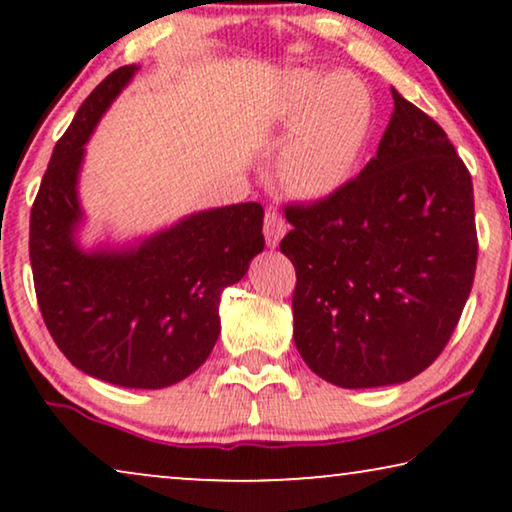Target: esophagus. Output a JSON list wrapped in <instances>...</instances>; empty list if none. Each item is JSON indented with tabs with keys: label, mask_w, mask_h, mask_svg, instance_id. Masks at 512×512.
<instances>
[{
	"label": "esophagus",
	"mask_w": 512,
	"mask_h": 512,
	"mask_svg": "<svg viewBox=\"0 0 512 512\" xmlns=\"http://www.w3.org/2000/svg\"><path fill=\"white\" fill-rule=\"evenodd\" d=\"M263 233H265V242H268V247H277L279 240L284 237L286 221H284V216L277 212V209H268V212H265Z\"/></svg>",
	"instance_id": "esophagus-1"
}]
</instances>
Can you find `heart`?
<instances>
[{
    "instance_id": "heart-1",
    "label": "heart",
    "mask_w": 512,
    "mask_h": 512,
    "mask_svg": "<svg viewBox=\"0 0 512 512\" xmlns=\"http://www.w3.org/2000/svg\"><path fill=\"white\" fill-rule=\"evenodd\" d=\"M289 121L298 123L279 160L286 186L324 198L352 177L368 139L373 100L352 74H296L289 90Z\"/></svg>"
}]
</instances>
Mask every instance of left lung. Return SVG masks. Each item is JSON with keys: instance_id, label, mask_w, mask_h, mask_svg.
Here are the masks:
<instances>
[{"instance_id": "1", "label": "left lung", "mask_w": 512, "mask_h": 512, "mask_svg": "<svg viewBox=\"0 0 512 512\" xmlns=\"http://www.w3.org/2000/svg\"><path fill=\"white\" fill-rule=\"evenodd\" d=\"M377 156L338 191L284 205L293 340L345 389L401 384L438 359L478 263L473 181L445 130L391 90Z\"/></svg>"}]
</instances>
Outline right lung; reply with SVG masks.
<instances>
[{
  "label": "right lung",
  "mask_w": 512,
  "mask_h": 512,
  "mask_svg": "<svg viewBox=\"0 0 512 512\" xmlns=\"http://www.w3.org/2000/svg\"><path fill=\"white\" fill-rule=\"evenodd\" d=\"M135 69L111 72L55 144L30 214V263L44 324L76 368L118 387L163 389L212 354L221 293L263 251V207L193 214L132 251L76 247L83 144Z\"/></svg>",
  "instance_id": "1"
}]
</instances>
